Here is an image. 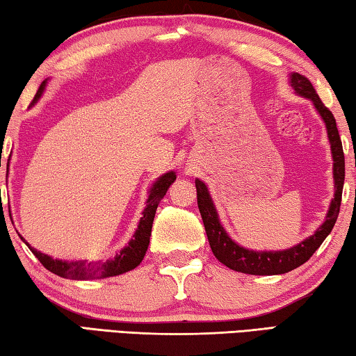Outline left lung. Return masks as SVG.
<instances>
[{
    "instance_id": "left-lung-1",
    "label": "left lung",
    "mask_w": 356,
    "mask_h": 356,
    "mask_svg": "<svg viewBox=\"0 0 356 356\" xmlns=\"http://www.w3.org/2000/svg\"><path fill=\"white\" fill-rule=\"evenodd\" d=\"M291 83L297 94L303 95V97L312 100L316 110L321 114L325 125H327L330 144H331V154H333V176H334V197L331 201L330 210L327 213V220L323 225L317 229L303 242L295 245L293 248H289L284 251H252L246 250L243 246L232 242L229 238L225 229H222L221 222L218 220V213H216L212 197H210L207 186L200 179L195 180L196 184V193H197V207L204 221V227H206V234L212 248L215 257L218 259L221 264L231 270H236L240 273L248 275H281L287 273L291 270L300 267L309 257L314 254L316 250L322 245V242L327 238L328 234L333 229L334 222L337 220L341 209V200H342V186H344V177H346V160H344V150H342V143L339 131L336 127V119L323 102L318 97L314 86L305 75L292 74Z\"/></svg>"
}]
</instances>
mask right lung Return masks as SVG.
Wrapping results in <instances>:
<instances>
[{
	"label": "right lung",
	"mask_w": 356,
	"mask_h": 356,
	"mask_svg": "<svg viewBox=\"0 0 356 356\" xmlns=\"http://www.w3.org/2000/svg\"><path fill=\"white\" fill-rule=\"evenodd\" d=\"M44 81L39 86V91L35 92L33 104L38 102V99L44 92L45 88ZM31 104V105H33ZM176 180V174L172 171L166 172L161 176L156 182L154 184L152 190L149 193L147 206L143 212V218L140 220V225L135 232L134 238L130 240V243L125 246V248L119 252V254L114 256L113 259L106 262H88V261H75V262H65V261H58V259H53L47 254H42L40 251L31 248L28 245V248L31 250L33 254L39 259L40 264L44 265L47 270H50L51 273H55L61 278L67 280H95V278H108V276H116L122 275L129 270H134L135 267L141 264V261L146 256L149 240H150V231H152V222L155 216V210L159 207L160 201L163 200L166 195L170 185ZM23 238V237H22Z\"/></svg>",
	"instance_id": "add662e5"
}]
</instances>
